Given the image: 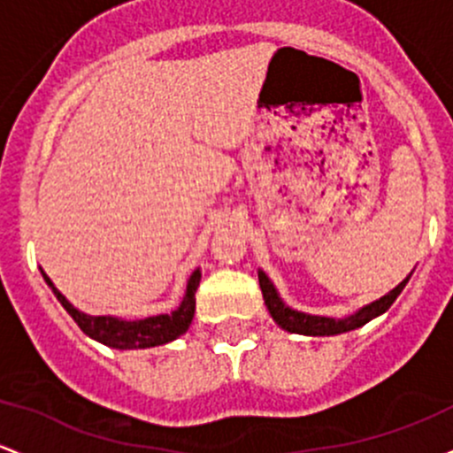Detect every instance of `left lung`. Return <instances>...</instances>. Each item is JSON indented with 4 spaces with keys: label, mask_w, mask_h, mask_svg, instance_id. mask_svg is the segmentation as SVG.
<instances>
[{
    "label": "left lung",
    "mask_w": 453,
    "mask_h": 453,
    "mask_svg": "<svg viewBox=\"0 0 453 453\" xmlns=\"http://www.w3.org/2000/svg\"><path fill=\"white\" fill-rule=\"evenodd\" d=\"M257 277H259V288H261V295H264L265 307H268L270 316H273V320L279 325V327L290 331V334H301V335H338V334H347V331L362 327V325L371 323L372 319H377V316H381L384 311H388V307L393 305V303L397 301V296L403 292L405 283L410 281L412 273H410L397 288H393L388 295L368 303V305L360 307V310L344 316V319H329V316H316V314H305V311L292 310V307L283 301L281 295H279L274 283L270 281L268 274H265L264 270H257Z\"/></svg>",
    "instance_id": "8db88e82"
}]
</instances>
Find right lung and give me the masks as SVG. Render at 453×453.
<instances>
[{
	"label": "right lung",
	"instance_id": "obj_1",
	"mask_svg": "<svg viewBox=\"0 0 453 453\" xmlns=\"http://www.w3.org/2000/svg\"><path fill=\"white\" fill-rule=\"evenodd\" d=\"M43 274L45 283L52 288L54 296L58 298L60 305L67 310V314L76 320V325L81 327L88 338L97 340V342L106 344L111 349H119V351H130V349H150V347H161V344L172 342L179 335H183L189 329L194 320L196 311V290L200 286V268H196L188 279V288H185L183 301L179 303L174 311L170 314H157V316H146V319H134L126 320L119 316L102 314V316H91L81 311L78 307H73L72 303L60 295L58 288L54 286L52 279L45 274L43 268H39Z\"/></svg>",
	"mask_w": 453,
	"mask_h": 453
}]
</instances>
